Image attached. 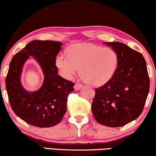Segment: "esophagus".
Listing matches in <instances>:
<instances>
[{"label": "esophagus", "mask_w": 156, "mask_h": 156, "mask_svg": "<svg viewBox=\"0 0 156 156\" xmlns=\"http://www.w3.org/2000/svg\"><path fill=\"white\" fill-rule=\"evenodd\" d=\"M74 90H80L82 87V84H79V83L75 84V85H74Z\"/></svg>", "instance_id": "34e87169"}]
</instances>
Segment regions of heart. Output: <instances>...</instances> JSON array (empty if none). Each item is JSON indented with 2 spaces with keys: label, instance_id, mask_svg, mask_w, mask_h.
<instances>
[{
  "label": "heart",
  "instance_id": "1",
  "mask_svg": "<svg viewBox=\"0 0 156 156\" xmlns=\"http://www.w3.org/2000/svg\"><path fill=\"white\" fill-rule=\"evenodd\" d=\"M66 55L58 54L55 58L59 74L66 80H72L79 69V74L84 82L93 86L102 85L109 81L118 64V55L114 50L95 44L69 46Z\"/></svg>",
  "mask_w": 156,
  "mask_h": 156
}]
</instances>
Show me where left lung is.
<instances>
[{"label": "left lung", "instance_id": "left-lung-1", "mask_svg": "<svg viewBox=\"0 0 156 156\" xmlns=\"http://www.w3.org/2000/svg\"><path fill=\"white\" fill-rule=\"evenodd\" d=\"M103 43L116 51L118 64L110 80L95 89L91 109L101 124L119 127L135 120L143 112L150 79L141 53L122 43Z\"/></svg>", "mask_w": 156, "mask_h": 156}]
</instances>
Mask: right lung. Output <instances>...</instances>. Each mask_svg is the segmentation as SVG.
<instances>
[{"instance_id": "add662e5", "label": "right lung", "mask_w": 156, "mask_h": 156, "mask_svg": "<svg viewBox=\"0 0 156 156\" xmlns=\"http://www.w3.org/2000/svg\"><path fill=\"white\" fill-rule=\"evenodd\" d=\"M62 43L53 40H33L12 58L5 78L9 103L17 116L37 127H51L62 120L67 108V98L74 84L58 74L55 58ZM32 56L38 61L44 74L39 90L29 92L20 83L24 63Z\"/></svg>"}]
</instances>
